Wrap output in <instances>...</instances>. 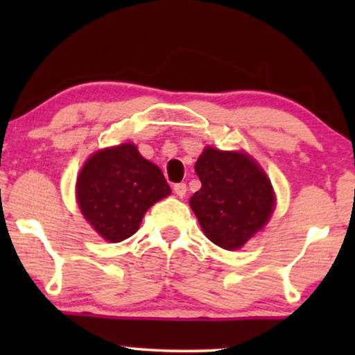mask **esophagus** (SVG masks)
I'll list each match as a JSON object with an SVG mask.
<instances>
[{"instance_id": "1", "label": "esophagus", "mask_w": 355, "mask_h": 355, "mask_svg": "<svg viewBox=\"0 0 355 355\" xmlns=\"http://www.w3.org/2000/svg\"><path fill=\"white\" fill-rule=\"evenodd\" d=\"M173 191H175V195H177V197L183 198L187 195V185H185V183H177V185H173Z\"/></svg>"}]
</instances>
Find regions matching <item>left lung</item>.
Segmentation results:
<instances>
[{"instance_id": "left-lung-1", "label": "left lung", "mask_w": 355, "mask_h": 355, "mask_svg": "<svg viewBox=\"0 0 355 355\" xmlns=\"http://www.w3.org/2000/svg\"><path fill=\"white\" fill-rule=\"evenodd\" d=\"M195 172L202 189L191 195L190 207L215 245L237 250L266 227L275 193L267 173L250 155L207 146Z\"/></svg>"}]
</instances>
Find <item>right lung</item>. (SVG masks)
Instances as JSON below:
<instances>
[{
  "mask_svg": "<svg viewBox=\"0 0 355 355\" xmlns=\"http://www.w3.org/2000/svg\"><path fill=\"white\" fill-rule=\"evenodd\" d=\"M172 193L164 173L133 144L93 153L76 180V200L89 225L108 242L132 237L145 211Z\"/></svg>",
  "mask_w": 355,
  "mask_h": 355,
  "instance_id": "add662e5",
  "label": "right lung"
}]
</instances>
